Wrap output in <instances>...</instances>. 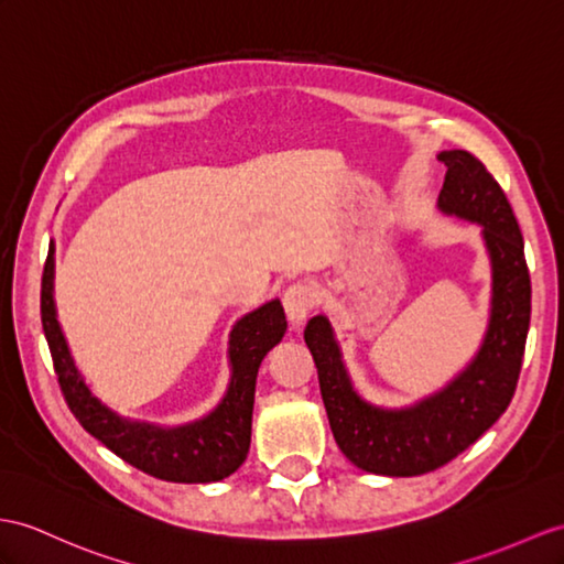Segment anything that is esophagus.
Listing matches in <instances>:
<instances>
[{
  "mask_svg": "<svg viewBox=\"0 0 564 564\" xmlns=\"http://www.w3.org/2000/svg\"><path fill=\"white\" fill-rule=\"evenodd\" d=\"M284 311H286V318L294 327L304 325V321L308 318V313L315 306V290L306 282H294L290 290L284 292Z\"/></svg>",
  "mask_w": 564,
  "mask_h": 564,
  "instance_id": "34e87169",
  "label": "esophagus"
}]
</instances>
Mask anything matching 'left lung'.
<instances>
[{
    "mask_svg": "<svg viewBox=\"0 0 564 564\" xmlns=\"http://www.w3.org/2000/svg\"><path fill=\"white\" fill-rule=\"evenodd\" d=\"M437 160L447 167L437 210L478 225L490 260V315L474 359L443 390L409 406H380L354 388L327 315H313L304 329L339 449L378 476H421L462 455L510 406L524 359L531 280L512 205L471 153L443 150Z\"/></svg>",
    "mask_w": 564,
    "mask_h": 564,
    "instance_id": "1",
    "label": "left lung"
}]
</instances>
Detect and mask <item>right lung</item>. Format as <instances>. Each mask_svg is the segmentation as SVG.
<instances>
[{
  "label": "right lung",
  "mask_w": 564,
  "mask_h": 564,
  "mask_svg": "<svg viewBox=\"0 0 564 564\" xmlns=\"http://www.w3.org/2000/svg\"><path fill=\"white\" fill-rule=\"evenodd\" d=\"M40 318L57 370L59 388L68 409L84 429L112 449L117 457L150 476L172 484H213L235 474L251 447L253 397L260 361L280 345L286 333V318L280 299L231 325L229 333V386L223 400L208 414L182 425H162L139 419H127L107 406L90 390L86 378L66 345L54 304V241L43 270L40 290Z\"/></svg>",
  "instance_id": "obj_1"
}]
</instances>
